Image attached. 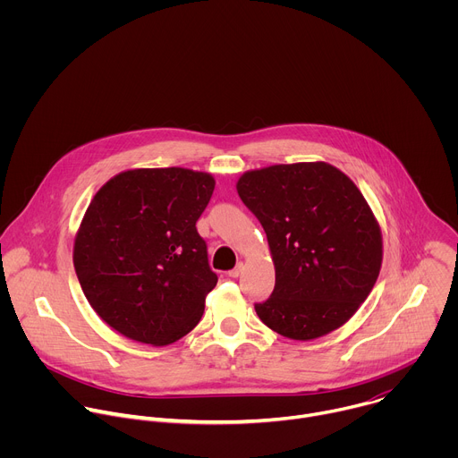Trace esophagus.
<instances>
[{"label":"esophagus","instance_id":"esophagus-1","mask_svg":"<svg viewBox=\"0 0 458 458\" xmlns=\"http://www.w3.org/2000/svg\"><path fill=\"white\" fill-rule=\"evenodd\" d=\"M242 270H244V265H242V263H237V267H235L233 270H230L228 276H230V277H239V276L242 274Z\"/></svg>","mask_w":458,"mask_h":458}]
</instances>
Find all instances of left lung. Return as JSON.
<instances>
[{
    "label": "left lung",
    "instance_id": "1",
    "mask_svg": "<svg viewBox=\"0 0 458 458\" xmlns=\"http://www.w3.org/2000/svg\"><path fill=\"white\" fill-rule=\"evenodd\" d=\"M237 193L263 225L276 267L259 318L293 341L341 328L382 265L380 226L355 182L328 163H293L244 172Z\"/></svg>",
    "mask_w": 458,
    "mask_h": 458
}]
</instances>
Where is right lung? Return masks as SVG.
I'll list each match as a JSON object with an SVG mask.
<instances>
[{
    "mask_svg": "<svg viewBox=\"0 0 458 458\" xmlns=\"http://www.w3.org/2000/svg\"><path fill=\"white\" fill-rule=\"evenodd\" d=\"M216 188L207 172L134 168L106 181L74 241L94 311L121 335L166 346L191 332L217 284L195 223Z\"/></svg>",
    "mask_w": 458,
    "mask_h": 458,
    "instance_id": "right-lung-1",
    "label": "right lung"
}]
</instances>
